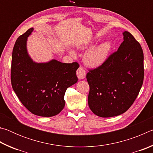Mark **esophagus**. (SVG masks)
<instances>
[{
    "mask_svg": "<svg viewBox=\"0 0 153 153\" xmlns=\"http://www.w3.org/2000/svg\"><path fill=\"white\" fill-rule=\"evenodd\" d=\"M76 74H77V77H78L79 79H82L85 78V77H86V74L85 69L82 67H80L78 69H77Z\"/></svg>",
    "mask_w": 153,
    "mask_h": 153,
    "instance_id": "1",
    "label": "esophagus"
}]
</instances>
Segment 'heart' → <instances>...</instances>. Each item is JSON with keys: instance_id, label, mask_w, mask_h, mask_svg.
Masks as SVG:
<instances>
[{"instance_id": "obj_1", "label": "heart", "mask_w": 153, "mask_h": 153, "mask_svg": "<svg viewBox=\"0 0 153 153\" xmlns=\"http://www.w3.org/2000/svg\"><path fill=\"white\" fill-rule=\"evenodd\" d=\"M88 46H84V48H87ZM111 50L110 43L107 42H103L95 47L89 50L85 54L84 56V61L87 65L92 67L100 66L105 61L109 53ZM71 55L75 56L74 52H71Z\"/></svg>"}]
</instances>
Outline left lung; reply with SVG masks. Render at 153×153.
I'll return each instance as SVG.
<instances>
[{
	"mask_svg": "<svg viewBox=\"0 0 153 153\" xmlns=\"http://www.w3.org/2000/svg\"><path fill=\"white\" fill-rule=\"evenodd\" d=\"M101 65L89 69V107L95 115L111 117L125 113L138 97L144 80V54L130 33Z\"/></svg>",
	"mask_w": 153,
	"mask_h": 153,
	"instance_id": "left-lung-1",
	"label": "left lung"
}]
</instances>
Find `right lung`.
Here are the masks:
<instances>
[{
    "label": "right lung",
    "mask_w": 153,
    "mask_h": 153,
    "mask_svg": "<svg viewBox=\"0 0 153 153\" xmlns=\"http://www.w3.org/2000/svg\"><path fill=\"white\" fill-rule=\"evenodd\" d=\"M30 28L17 38L13 49L11 80L15 94L31 113L41 117H53L63 109L64 95L77 82V62L63 63L56 60L37 63L28 55Z\"/></svg>",
    "instance_id": "1"
}]
</instances>
